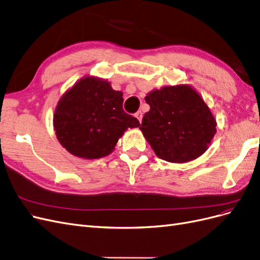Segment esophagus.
<instances>
[{
  "label": "esophagus",
  "instance_id": "1",
  "mask_svg": "<svg viewBox=\"0 0 260 260\" xmlns=\"http://www.w3.org/2000/svg\"><path fill=\"white\" fill-rule=\"evenodd\" d=\"M136 117H137V118H138V119H139L140 123H141V122H142V118H143V113H142V112H141V111L137 112V113H136Z\"/></svg>",
  "mask_w": 260,
  "mask_h": 260
}]
</instances>
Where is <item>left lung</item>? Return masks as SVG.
<instances>
[{
	"label": "left lung",
	"mask_w": 260,
	"mask_h": 260,
	"mask_svg": "<svg viewBox=\"0 0 260 260\" xmlns=\"http://www.w3.org/2000/svg\"><path fill=\"white\" fill-rule=\"evenodd\" d=\"M151 107L140 129L159 158L186 162L206 152L214 138L216 119L190 85L164 86L145 96Z\"/></svg>",
	"instance_id": "8db88e82"
}]
</instances>
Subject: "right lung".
Wrapping results in <instances>:
<instances>
[{"instance_id":"1","label":"right lung","mask_w":260,"mask_h":260,"mask_svg":"<svg viewBox=\"0 0 260 260\" xmlns=\"http://www.w3.org/2000/svg\"><path fill=\"white\" fill-rule=\"evenodd\" d=\"M123 98L111 83L84 77L68 90L55 108L53 124L57 140L67 151L86 159L111 154L128 128L139 120L122 108Z\"/></svg>"}]
</instances>
